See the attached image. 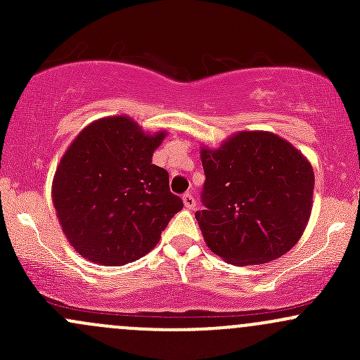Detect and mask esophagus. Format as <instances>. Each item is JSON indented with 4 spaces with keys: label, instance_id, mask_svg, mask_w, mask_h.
Returning <instances> with one entry per match:
<instances>
[{
    "label": "esophagus",
    "instance_id": "1",
    "mask_svg": "<svg viewBox=\"0 0 360 360\" xmlns=\"http://www.w3.org/2000/svg\"><path fill=\"white\" fill-rule=\"evenodd\" d=\"M183 202L186 209H195V207H197V200H195V197L191 193L183 195Z\"/></svg>",
    "mask_w": 360,
    "mask_h": 360
}]
</instances>
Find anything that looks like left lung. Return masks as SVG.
<instances>
[{
	"label": "left lung",
	"instance_id": "obj_1",
	"mask_svg": "<svg viewBox=\"0 0 360 360\" xmlns=\"http://www.w3.org/2000/svg\"><path fill=\"white\" fill-rule=\"evenodd\" d=\"M203 210L195 214L207 248L237 266L284 256L303 235L314 205L311 163L266 130H244L200 151Z\"/></svg>",
	"mask_w": 360,
	"mask_h": 360
}]
</instances>
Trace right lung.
<instances>
[{
	"label": "right lung",
	"mask_w": 360,
	"mask_h": 360,
	"mask_svg": "<svg viewBox=\"0 0 360 360\" xmlns=\"http://www.w3.org/2000/svg\"><path fill=\"white\" fill-rule=\"evenodd\" d=\"M165 136L118 115L96 120L69 144L53 176L52 202L79 256L120 266L158 244L183 209L169 190V172L151 163Z\"/></svg>",
	"instance_id": "add662e5"
}]
</instances>
